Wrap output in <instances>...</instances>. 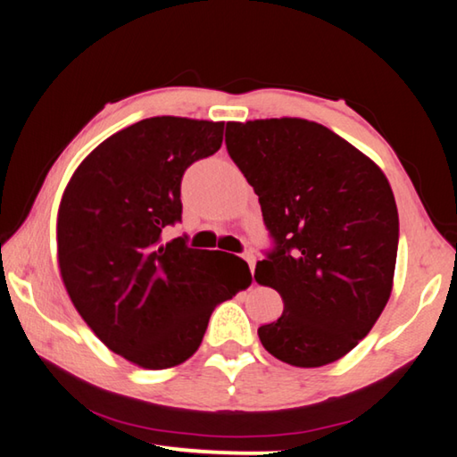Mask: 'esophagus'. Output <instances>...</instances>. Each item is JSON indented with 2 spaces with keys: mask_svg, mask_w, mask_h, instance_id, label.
<instances>
[{
  "mask_svg": "<svg viewBox=\"0 0 457 457\" xmlns=\"http://www.w3.org/2000/svg\"><path fill=\"white\" fill-rule=\"evenodd\" d=\"M244 260L247 262V266H250V270L253 272V268H256V256H253L252 252H245L244 253Z\"/></svg>",
  "mask_w": 457,
  "mask_h": 457,
  "instance_id": "esophagus-1",
  "label": "esophagus"
}]
</instances>
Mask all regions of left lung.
Returning a JSON list of instances; mask_svg holds the SVG:
<instances>
[{"label": "left lung", "mask_w": 457, "mask_h": 457, "mask_svg": "<svg viewBox=\"0 0 457 457\" xmlns=\"http://www.w3.org/2000/svg\"><path fill=\"white\" fill-rule=\"evenodd\" d=\"M226 146L260 199L274 250L258 284L284 312L262 324L264 349L294 367L335 362L369 335L395 274L399 215L367 154L319 122H228Z\"/></svg>", "instance_id": "left-lung-1"}]
</instances>
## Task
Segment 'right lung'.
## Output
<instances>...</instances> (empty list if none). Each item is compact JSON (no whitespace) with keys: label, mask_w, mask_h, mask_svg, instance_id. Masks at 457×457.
<instances>
[{"label":"right lung","mask_w":457,"mask_h":457,"mask_svg":"<svg viewBox=\"0 0 457 457\" xmlns=\"http://www.w3.org/2000/svg\"><path fill=\"white\" fill-rule=\"evenodd\" d=\"M221 141L223 122L138 120L100 143L62 195V282L92 332L133 365H181L199 349L213 308L250 286L242 258L231 256L239 272H228L223 252L161 239L181 221L185 169Z\"/></svg>","instance_id":"obj_1"}]
</instances>
